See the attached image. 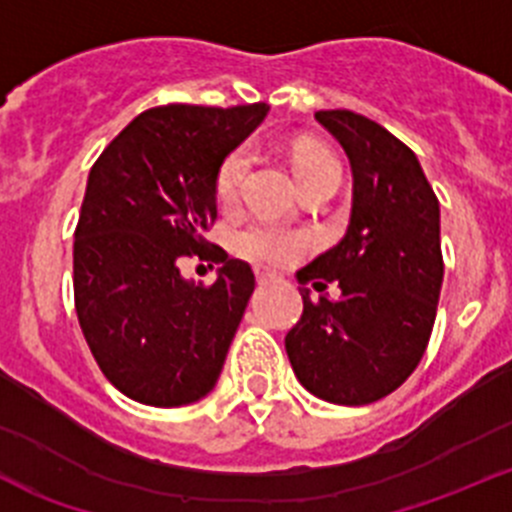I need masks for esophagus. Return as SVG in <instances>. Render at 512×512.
Listing matches in <instances>:
<instances>
[{"label":"esophagus","instance_id":"34e87169","mask_svg":"<svg viewBox=\"0 0 512 512\" xmlns=\"http://www.w3.org/2000/svg\"><path fill=\"white\" fill-rule=\"evenodd\" d=\"M257 280L260 283H273V280H278V273H273V270H257Z\"/></svg>","mask_w":512,"mask_h":512}]
</instances>
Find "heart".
I'll list each match as a JSON object with an SVG mask.
<instances>
[{
  "mask_svg": "<svg viewBox=\"0 0 512 512\" xmlns=\"http://www.w3.org/2000/svg\"><path fill=\"white\" fill-rule=\"evenodd\" d=\"M250 160V150L237 147L222 163L219 176H216V201L222 206L234 204L239 199L242 186H245L247 170H250ZM293 165H296L298 183L316 176L321 170L339 168L336 160L326 150H319V147H301ZM232 247L234 252H239L247 260L267 262V265H285V262H293L301 255L303 247H306V237L298 232H290L285 227H278V224L265 222V219H247V222L237 224L232 229Z\"/></svg>",
  "mask_w": 512,
  "mask_h": 512,
  "instance_id": "1",
  "label": "heart"
}]
</instances>
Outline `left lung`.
Returning <instances> with one entry per match:
<instances>
[{
    "label": "left lung",
    "instance_id": "1",
    "mask_svg": "<svg viewBox=\"0 0 512 512\" xmlns=\"http://www.w3.org/2000/svg\"><path fill=\"white\" fill-rule=\"evenodd\" d=\"M352 168V214L342 242L298 280L303 316L285 336L298 382L336 405H367L398 390L421 362L434 329L444 260L434 188L411 147L347 109L316 112Z\"/></svg>",
    "mask_w": 512,
    "mask_h": 512
}]
</instances>
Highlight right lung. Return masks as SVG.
<instances>
[{
  "label": "right lung",
  "mask_w": 512,
  "mask_h": 512,
  "mask_svg": "<svg viewBox=\"0 0 512 512\" xmlns=\"http://www.w3.org/2000/svg\"><path fill=\"white\" fill-rule=\"evenodd\" d=\"M270 107L168 104L132 119L89 173L73 242L78 324L119 393L155 408L214 390L255 290L242 260L204 239L219 168ZM183 254L223 262L209 289L186 281Z\"/></svg>",
  "instance_id": "right-lung-1"
}]
</instances>
